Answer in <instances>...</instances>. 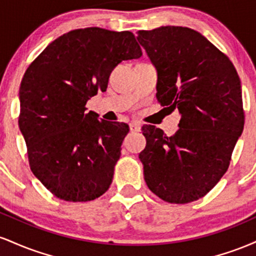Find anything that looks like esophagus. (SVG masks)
<instances>
[{
    "instance_id": "34e87169",
    "label": "esophagus",
    "mask_w": 256,
    "mask_h": 256,
    "mask_svg": "<svg viewBox=\"0 0 256 256\" xmlns=\"http://www.w3.org/2000/svg\"><path fill=\"white\" fill-rule=\"evenodd\" d=\"M130 131L131 132H140V124L137 122H130Z\"/></svg>"
}]
</instances>
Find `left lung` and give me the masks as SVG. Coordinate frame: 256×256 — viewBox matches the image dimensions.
<instances>
[{"label":"left lung","mask_w":256,"mask_h":256,"mask_svg":"<svg viewBox=\"0 0 256 256\" xmlns=\"http://www.w3.org/2000/svg\"><path fill=\"white\" fill-rule=\"evenodd\" d=\"M137 40L156 67L158 101L180 114L173 136L142 128L146 183L170 204L196 201L224 176L243 132L240 77L226 55L189 28L138 31Z\"/></svg>","instance_id":"8db88e82"}]
</instances>
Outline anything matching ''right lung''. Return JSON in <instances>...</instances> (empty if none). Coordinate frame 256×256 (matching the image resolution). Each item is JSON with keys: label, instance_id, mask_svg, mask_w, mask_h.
I'll use <instances>...</instances> for the list:
<instances>
[{"label": "right lung", "instance_id": "obj_1", "mask_svg": "<svg viewBox=\"0 0 256 256\" xmlns=\"http://www.w3.org/2000/svg\"><path fill=\"white\" fill-rule=\"evenodd\" d=\"M140 56L131 32L86 28L56 38L26 70L19 128L32 173L56 198L86 202L110 188L128 125L98 120L85 104L116 66Z\"/></svg>", "mask_w": 256, "mask_h": 256}]
</instances>
